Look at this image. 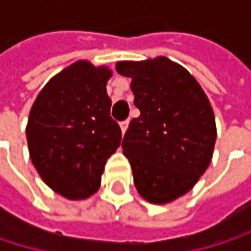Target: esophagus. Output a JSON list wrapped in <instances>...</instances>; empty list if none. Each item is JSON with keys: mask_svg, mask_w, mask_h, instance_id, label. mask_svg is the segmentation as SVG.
Instances as JSON below:
<instances>
[{"mask_svg": "<svg viewBox=\"0 0 251 251\" xmlns=\"http://www.w3.org/2000/svg\"><path fill=\"white\" fill-rule=\"evenodd\" d=\"M127 125H129V121H124V122H121V129H122V132L125 133L126 129H127Z\"/></svg>", "mask_w": 251, "mask_h": 251, "instance_id": "esophagus-1", "label": "esophagus"}]
</instances>
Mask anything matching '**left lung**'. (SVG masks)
Listing matches in <instances>:
<instances>
[{
    "mask_svg": "<svg viewBox=\"0 0 251 251\" xmlns=\"http://www.w3.org/2000/svg\"><path fill=\"white\" fill-rule=\"evenodd\" d=\"M116 71L132 78L141 115L126 130L122 148L138 193L150 203H169L187 193L211 163L215 116L199 82L166 56L122 61Z\"/></svg>",
    "mask_w": 251,
    "mask_h": 251,
    "instance_id": "left-lung-1",
    "label": "left lung"
}]
</instances>
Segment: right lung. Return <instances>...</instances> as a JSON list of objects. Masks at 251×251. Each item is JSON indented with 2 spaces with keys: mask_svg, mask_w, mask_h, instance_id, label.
Masks as SVG:
<instances>
[{
  "mask_svg": "<svg viewBox=\"0 0 251 251\" xmlns=\"http://www.w3.org/2000/svg\"><path fill=\"white\" fill-rule=\"evenodd\" d=\"M107 67L76 61L50 78L25 126L31 163L42 180L67 199H87L100 187L122 130L110 116Z\"/></svg>",
  "mask_w": 251,
  "mask_h": 251,
  "instance_id": "obj_1",
  "label": "right lung"
}]
</instances>
